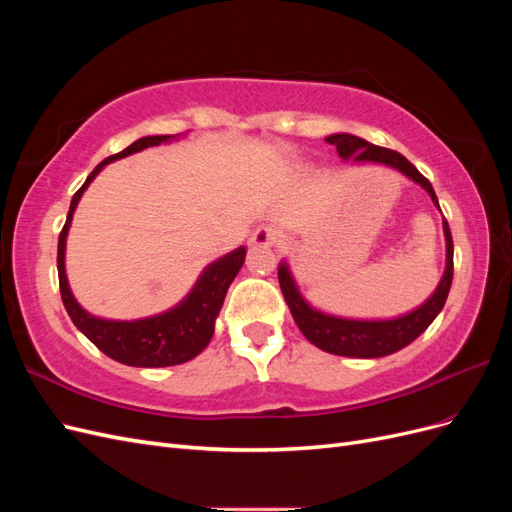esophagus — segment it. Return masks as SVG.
<instances>
[{
    "label": "esophagus",
    "mask_w": 512,
    "mask_h": 512,
    "mask_svg": "<svg viewBox=\"0 0 512 512\" xmlns=\"http://www.w3.org/2000/svg\"><path fill=\"white\" fill-rule=\"evenodd\" d=\"M277 243H280V235H277V230L269 226H260L252 235V245L256 247H273Z\"/></svg>",
    "instance_id": "obj_1"
}]
</instances>
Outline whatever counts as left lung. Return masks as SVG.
<instances>
[{"instance_id":"left-lung-1","label":"left lung","mask_w":512,"mask_h":512,"mask_svg":"<svg viewBox=\"0 0 512 512\" xmlns=\"http://www.w3.org/2000/svg\"><path fill=\"white\" fill-rule=\"evenodd\" d=\"M324 141L329 145H335L337 156L344 162L380 164V166L397 170V173H401L406 179L421 185V188L429 194L431 203L436 205V209H440L438 196L433 192L431 183L418 173V170L404 156H401V153L371 145L369 141H365V138L348 134V132L331 134L324 138ZM442 230H444V243H446V262H444V273L440 277V284L431 292V297L425 303L414 307L412 312L395 316V318L365 320V318H346V316L322 312V309L314 307L303 297L297 280H294L288 260H282L280 265H277L280 288L288 303L290 314L294 322H297L301 333L307 337V342H312L316 348L324 352L352 356V359H380V356L393 354L412 344L414 339L421 333H425L429 324L442 312L448 290H451V284H453V237L446 220L442 222Z\"/></svg>"}]
</instances>
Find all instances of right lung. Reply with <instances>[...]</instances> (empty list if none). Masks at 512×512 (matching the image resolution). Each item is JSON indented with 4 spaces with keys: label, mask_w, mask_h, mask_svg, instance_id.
<instances>
[{
    "label": "right lung",
    "mask_w": 512,
    "mask_h": 512,
    "mask_svg": "<svg viewBox=\"0 0 512 512\" xmlns=\"http://www.w3.org/2000/svg\"><path fill=\"white\" fill-rule=\"evenodd\" d=\"M181 136L185 134L143 136L138 138V141H134L130 147L100 162L94 170H91V175L83 183V188L72 196L66 226L59 235L57 271H59L61 301L66 305V312L76 324V329H79L91 344L123 365L170 367V365L188 363L194 359V356L203 352L213 337L215 320L220 316L226 292L245 262V254H247L245 245L224 254L218 260L209 262V265L200 271L198 280L194 282L190 292L185 294L179 303L164 309L160 314L145 316V318H134V320L100 318V316L89 314L72 294L68 275H66V241L72 226V215L76 207H79L85 190L89 188V183L102 173V168L106 164L128 158L132 153H138L147 147H158V145L179 141Z\"/></svg>",
    "instance_id": "1"
}]
</instances>
